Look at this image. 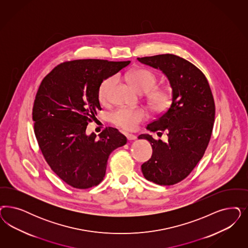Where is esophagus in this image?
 Segmentation results:
<instances>
[{
	"instance_id": "1",
	"label": "esophagus",
	"mask_w": 248,
	"mask_h": 248,
	"mask_svg": "<svg viewBox=\"0 0 248 248\" xmlns=\"http://www.w3.org/2000/svg\"><path fill=\"white\" fill-rule=\"evenodd\" d=\"M126 137H127L128 140H134L137 139V137L134 134H129V133H127Z\"/></svg>"
}]
</instances>
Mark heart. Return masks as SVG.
I'll return each mask as SVG.
<instances>
[{"label": "heart", "instance_id": "heart-1", "mask_svg": "<svg viewBox=\"0 0 248 248\" xmlns=\"http://www.w3.org/2000/svg\"><path fill=\"white\" fill-rule=\"evenodd\" d=\"M136 89L138 92L146 93V98L155 111H163L168 108L172 100V93L167 88H157V78L150 70L138 68L120 76ZM116 77H108L103 80L98 88V98L102 104H108L114 88L117 85ZM148 119V112L144 108H120L111 114V120L120 128L133 130L138 125Z\"/></svg>", "mask_w": 248, "mask_h": 248}]
</instances>
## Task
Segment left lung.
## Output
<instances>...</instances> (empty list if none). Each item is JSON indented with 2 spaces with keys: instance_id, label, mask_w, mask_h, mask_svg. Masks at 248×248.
Segmentation results:
<instances>
[{
  "instance_id": "obj_1",
  "label": "left lung",
  "mask_w": 248,
  "mask_h": 248,
  "mask_svg": "<svg viewBox=\"0 0 248 248\" xmlns=\"http://www.w3.org/2000/svg\"><path fill=\"white\" fill-rule=\"evenodd\" d=\"M144 64L160 69L172 89L168 108L147 126L160 136L166 132L168 141L156 140L149 134L152 158L141 165L144 177L159 185H173L183 181L202 158L211 139L216 106L203 73L180 56L165 54L138 58Z\"/></svg>"
}]
</instances>
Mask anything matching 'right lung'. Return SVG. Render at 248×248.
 Instances as JSON below:
<instances>
[{"instance_id": "obj_1", "label": "right lung", "mask_w": 248, "mask_h": 248, "mask_svg": "<svg viewBox=\"0 0 248 248\" xmlns=\"http://www.w3.org/2000/svg\"><path fill=\"white\" fill-rule=\"evenodd\" d=\"M130 61L83 59L58 64L41 82L32 120L43 156L65 184L88 189L100 184L108 159L127 143L117 128H107L98 138L86 134L88 122L101 110L98 88Z\"/></svg>"}]
</instances>
